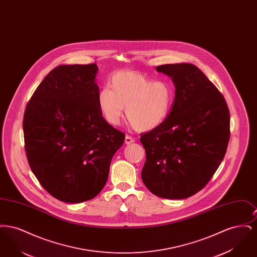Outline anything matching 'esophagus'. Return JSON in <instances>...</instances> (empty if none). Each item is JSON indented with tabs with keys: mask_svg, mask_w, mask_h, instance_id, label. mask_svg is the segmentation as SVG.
Returning a JSON list of instances; mask_svg holds the SVG:
<instances>
[{
	"mask_svg": "<svg viewBox=\"0 0 257 257\" xmlns=\"http://www.w3.org/2000/svg\"><path fill=\"white\" fill-rule=\"evenodd\" d=\"M134 141V138H132L131 136H128V135H127V136L125 137V144H126V145H130V144H132Z\"/></svg>",
	"mask_w": 257,
	"mask_h": 257,
	"instance_id": "esophagus-1",
	"label": "esophagus"
}]
</instances>
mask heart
Listing matches in <instances>:
<instances>
[{
    "label": "heart",
    "instance_id": "obj_1",
    "mask_svg": "<svg viewBox=\"0 0 257 257\" xmlns=\"http://www.w3.org/2000/svg\"><path fill=\"white\" fill-rule=\"evenodd\" d=\"M175 97L174 87L168 81L152 82L135 71H119L110 81V89L98 95L100 110L108 122L117 125L125 108L126 119L135 130L150 131L164 122L171 112Z\"/></svg>",
    "mask_w": 257,
    "mask_h": 257
}]
</instances>
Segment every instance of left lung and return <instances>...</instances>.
Here are the masks:
<instances>
[{
    "instance_id": "obj_1",
    "label": "left lung",
    "mask_w": 257,
    "mask_h": 257,
    "mask_svg": "<svg viewBox=\"0 0 257 257\" xmlns=\"http://www.w3.org/2000/svg\"><path fill=\"white\" fill-rule=\"evenodd\" d=\"M175 97L168 118L141 135L147 160L142 179L155 196L182 199L202 190L223 160L230 114L223 95L192 63L164 64Z\"/></svg>"
}]
</instances>
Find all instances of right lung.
<instances>
[{"instance_id":"right-lung-1","label":"right lung","mask_w":257,"mask_h":257,"mask_svg":"<svg viewBox=\"0 0 257 257\" xmlns=\"http://www.w3.org/2000/svg\"><path fill=\"white\" fill-rule=\"evenodd\" d=\"M96 63L60 65L37 86L23 118L31 170L55 198L79 203L97 196L125 134L98 105Z\"/></svg>"}]
</instances>
